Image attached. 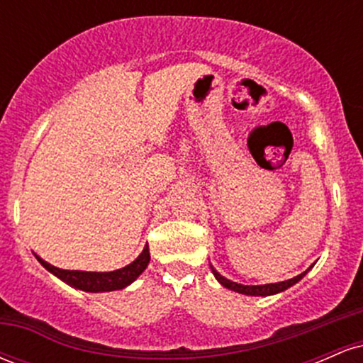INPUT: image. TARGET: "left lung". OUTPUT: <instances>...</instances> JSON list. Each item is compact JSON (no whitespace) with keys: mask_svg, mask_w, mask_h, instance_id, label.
<instances>
[{"mask_svg":"<svg viewBox=\"0 0 363 363\" xmlns=\"http://www.w3.org/2000/svg\"><path fill=\"white\" fill-rule=\"evenodd\" d=\"M312 268V266H311ZM309 268V269H311ZM307 269V272H309ZM211 272H213L215 278L218 280L225 289L228 290H234L237 294H244V295H252V297H268V295H274V294H280V291L290 289L291 285H295L297 281H301L303 277H306L307 272H303L301 274H297L295 278H290V280H285V281H278V283H268V285H242V283H235L232 280H227V278L222 277L216 269L211 266Z\"/></svg>","mask_w":363,"mask_h":363,"instance_id":"1","label":"left lung"}]
</instances>
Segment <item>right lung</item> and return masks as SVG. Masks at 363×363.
Segmentation results:
<instances>
[{"label": "right lung", "mask_w": 363, "mask_h": 363, "mask_svg": "<svg viewBox=\"0 0 363 363\" xmlns=\"http://www.w3.org/2000/svg\"><path fill=\"white\" fill-rule=\"evenodd\" d=\"M37 261L44 266L48 272H51L54 277H57L60 280L65 283H68L69 286L73 289L83 290V291H114V290H121L124 286L131 285L136 278L140 277L141 273L147 269L148 262H150V251L148 245H145L143 252L136 257L131 264L124 266V268L116 269V272H104V273H97V272H78V269H61L56 268V266L49 264L44 259H40L39 256L35 254Z\"/></svg>", "instance_id": "1"}]
</instances>
